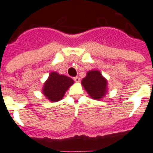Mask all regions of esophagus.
<instances>
[{"label":"esophagus","instance_id":"1","mask_svg":"<svg viewBox=\"0 0 153 153\" xmlns=\"http://www.w3.org/2000/svg\"><path fill=\"white\" fill-rule=\"evenodd\" d=\"M74 81H75V82H79L81 81V79L79 77H75V78H74Z\"/></svg>","mask_w":153,"mask_h":153}]
</instances>
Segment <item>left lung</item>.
Masks as SVG:
<instances>
[{"mask_svg": "<svg viewBox=\"0 0 153 153\" xmlns=\"http://www.w3.org/2000/svg\"><path fill=\"white\" fill-rule=\"evenodd\" d=\"M82 85L90 97L97 100L102 99L107 91V80L97 70L88 71Z\"/></svg>", "mask_w": 153, "mask_h": 153, "instance_id": "8db88e82", "label": "left lung"}]
</instances>
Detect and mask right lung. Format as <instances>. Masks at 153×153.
<instances>
[{"label": "right lung", "mask_w": 153, "mask_h": 153, "mask_svg": "<svg viewBox=\"0 0 153 153\" xmlns=\"http://www.w3.org/2000/svg\"><path fill=\"white\" fill-rule=\"evenodd\" d=\"M73 84L74 81L71 78L52 71L44 84L42 92L49 101L58 102L63 98L66 91Z\"/></svg>", "instance_id": "add662e5"}]
</instances>
